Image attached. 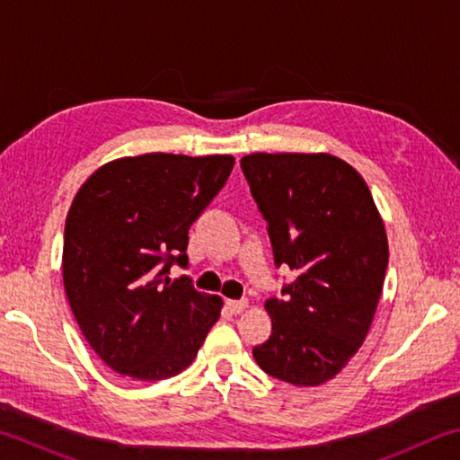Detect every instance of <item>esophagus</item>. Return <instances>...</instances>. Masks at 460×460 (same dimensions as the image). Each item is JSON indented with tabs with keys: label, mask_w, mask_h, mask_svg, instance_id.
Wrapping results in <instances>:
<instances>
[{
	"label": "esophagus",
	"mask_w": 460,
	"mask_h": 460,
	"mask_svg": "<svg viewBox=\"0 0 460 460\" xmlns=\"http://www.w3.org/2000/svg\"><path fill=\"white\" fill-rule=\"evenodd\" d=\"M249 306L247 300H227V308L233 314H241Z\"/></svg>",
	"instance_id": "1"
}]
</instances>
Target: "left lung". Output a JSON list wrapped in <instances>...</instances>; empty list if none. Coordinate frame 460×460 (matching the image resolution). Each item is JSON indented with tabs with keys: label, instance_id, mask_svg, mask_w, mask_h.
<instances>
[{
	"label": "left lung",
	"instance_id": "left-lung-1",
	"mask_svg": "<svg viewBox=\"0 0 460 460\" xmlns=\"http://www.w3.org/2000/svg\"><path fill=\"white\" fill-rule=\"evenodd\" d=\"M241 168L276 266L298 271L284 298L266 300L271 334L253 357L271 377L323 385L371 329L389 258L384 219L363 176L337 155L258 152Z\"/></svg>",
	"mask_w": 460,
	"mask_h": 460
}]
</instances>
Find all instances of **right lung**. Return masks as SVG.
Wrapping results in <instances>:
<instances>
[{"mask_svg":"<svg viewBox=\"0 0 460 460\" xmlns=\"http://www.w3.org/2000/svg\"><path fill=\"white\" fill-rule=\"evenodd\" d=\"M233 155L142 154L97 168L65 225L62 279L76 324L113 371L160 381L194 361L223 300L189 278V229L223 189Z\"/></svg>","mask_w":460,"mask_h":460,"instance_id":"add662e5","label":"right lung"}]
</instances>
